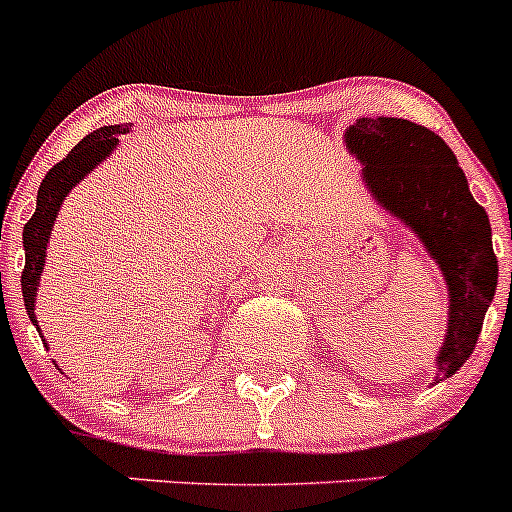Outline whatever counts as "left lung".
<instances>
[{
	"label": "left lung",
	"mask_w": 512,
	"mask_h": 512,
	"mask_svg": "<svg viewBox=\"0 0 512 512\" xmlns=\"http://www.w3.org/2000/svg\"><path fill=\"white\" fill-rule=\"evenodd\" d=\"M344 143L361 163L371 200L414 232L446 282V337L433 356L438 384L473 354L498 287L488 213L471 195L446 141L418 123L356 118L344 131Z\"/></svg>",
	"instance_id": "8db88e82"
}]
</instances>
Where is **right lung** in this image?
Instances as JSON below:
<instances>
[{
  "mask_svg": "<svg viewBox=\"0 0 512 512\" xmlns=\"http://www.w3.org/2000/svg\"><path fill=\"white\" fill-rule=\"evenodd\" d=\"M128 128H131V123L96 128V131L89 133L84 141L76 143V146L71 148L69 156L61 160V163H56L54 168L44 175V180H41L39 193H36V210L32 218H29V223L24 225V232H22V240H24L22 297H24V307H27L29 319H32L36 329H39V322H36V314H34L36 292H39L41 272H44V262H46V245H49L56 215H59L66 195H69L71 190H74L98 163H103V160L111 156L113 148L118 146V136H126Z\"/></svg>",
  "mask_w": 512,
  "mask_h": 512,
  "instance_id": "right-lung-1",
  "label": "right lung"
}]
</instances>
